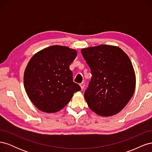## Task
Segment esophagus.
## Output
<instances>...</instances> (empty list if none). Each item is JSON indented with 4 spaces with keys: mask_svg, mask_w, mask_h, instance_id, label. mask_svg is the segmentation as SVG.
I'll use <instances>...</instances> for the list:
<instances>
[{
    "mask_svg": "<svg viewBox=\"0 0 152 152\" xmlns=\"http://www.w3.org/2000/svg\"><path fill=\"white\" fill-rule=\"evenodd\" d=\"M84 86H85V83H84V82H82V83H80V87H81V89H84Z\"/></svg>",
    "mask_w": 152,
    "mask_h": 152,
    "instance_id": "1",
    "label": "esophagus"
}]
</instances>
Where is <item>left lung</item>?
<instances>
[{
  "instance_id": "obj_1",
  "label": "left lung",
  "mask_w": 152,
  "mask_h": 152,
  "mask_svg": "<svg viewBox=\"0 0 152 152\" xmlns=\"http://www.w3.org/2000/svg\"><path fill=\"white\" fill-rule=\"evenodd\" d=\"M92 73L84 93L89 108L99 115L120 112L135 90L136 77L129 58L117 46L102 44L81 50Z\"/></svg>"
}]
</instances>
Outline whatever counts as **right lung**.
<instances>
[{"label": "right lung", "mask_w": 152, "mask_h": 152, "mask_svg": "<svg viewBox=\"0 0 152 152\" xmlns=\"http://www.w3.org/2000/svg\"><path fill=\"white\" fill-rule=\"evenodd\" d=\"M75 50L53 45L34 55L24 73V86L35 107L46 113L61 110L75 92L81 90L73 82L69 66L77 56Z\"/></svg>", "instance_id": "add662e5"}]
</instances>
